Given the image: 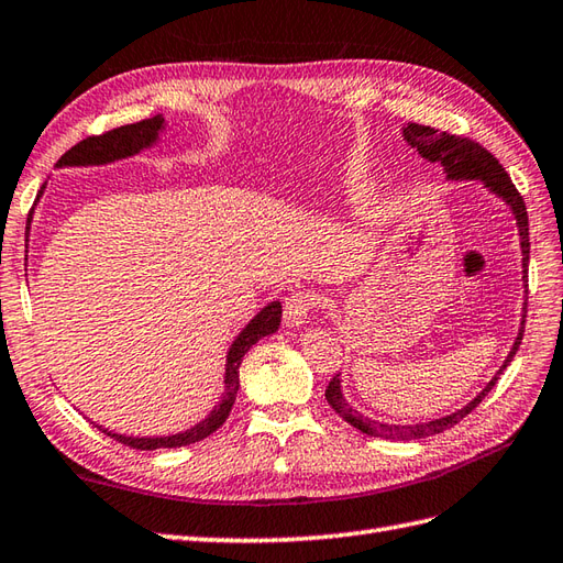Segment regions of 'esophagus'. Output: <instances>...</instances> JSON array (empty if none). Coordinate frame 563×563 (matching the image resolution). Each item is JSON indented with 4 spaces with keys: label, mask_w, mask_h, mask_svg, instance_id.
I'll use <instances>...</instances> for the list:
<instances>
[{
    "label": "esophagus",
    "mask_w": 563,
    "mask_h": 563,
    "mask_svg": "<svg viewBox=\"0 0 563 563\" xmlns=\"http://www.w3.org/2000/svg\"><path fill=\"white\" fill-rule=\"evenodd\" d=\"M316 303V296L308 291H298L286 298L284 303V324L286 328H301L303 322H308L310 308Z\"/></svg>",
    "instance_id": "34e87169"
}]
</instances>
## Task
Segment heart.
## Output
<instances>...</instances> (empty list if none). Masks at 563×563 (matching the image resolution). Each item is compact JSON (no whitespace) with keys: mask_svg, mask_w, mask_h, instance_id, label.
<instances>
[{"mask_svg":"<svg viewBox=\"0 0 563 563\" xmlns=\"http://www.w3.org/2000/svg\"><path fill=\"white\" fill-rule=\"evenodd\" d=\"M364 197H366V192L361 190V187H352V190H349V202L358 205V202H364Z\"/></svg>","mask_w":563,"mask_h":563,"instance_id":"b5f03b06","label":"heart"}]
</instances>
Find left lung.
<instances>
[{"instance_id": "left-lung-1", "label": "left lung", "mask_w": 563, "mask_h": 563, "mask_svg": "<svg viewBox=\"0 0 563 563\" xmlns=\"http://www.w3.org/2000/svg\"><path fill=\"white\" fill-rule=\"evenodd\" d=\"M402 136L411 148H417L421 158L431 161V164H441L448 180H479L494 197L504 199L506 207L510 209V214H514V219H516V227H518L520 253H522V286H526V294H528V262H530L528 209H526V202H522L520 192L516 190V185L510 183L504 166L498 164V161L489 152H486L484 146L467 140V136H455V134H448V132H439L433 128H427V124L409 122L407 128H402ZM526 308H528V303H526ZM522 330H526V316H522V320H520L518 336H516L514 346H510V352L501 364V368L494 373V378L484 385V390L477 397H474L472 402L455 409L453 415L431 419L427 423H423V421L421 423H407V427H395V423H378V421H373L364 415H358V411L346 402V397L342 393L340 373H336V376L330 380L328 390H324V399H328V405L346 423H352V427L358 429L361 433L376 435V439L417 441V439H427V435H433V433H443L445 429L455 427V423L462 417H467L470 411L477 407L486 395H489V390L496 385L498 376H501L504 368L510 364V361H514L518 346H520V340H522Z\"/></svg>"}]
</instances>
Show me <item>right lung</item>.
I'll return each mask as SVG.
<instances>
[{
  "label": "right lung",
  "mask_w": 563,
  "mask_h": 563,
  "mask_svg": "<svg viewBox=\"0 0 563 563\" xmlns=\"http://www.w3.org/2000/svg\"><path fill=\"white\" fill-rule=\"evenodd\" d=\"M164 130H166V118L154 115V118L142 120V122L124 124V128L110 130L106 134L89 136V140H84L77 146H71L69 152L57 161V168L115 164V161L136 156V154L146 152V148L156 146L161 142V134H164ZM43 190H45V185L41 187V195H43ZM41 195H37V199H41ZM37 199H35V202H37ZM31 214H33V211H31ZM279 322H282V303L272 301L245 324L239 336H235L233 344L229 346V354H227V371H223L221 399L202 421L195 423V427L178 431V433H170V435H124V433H115V431H108L103 427H98V423H96V427L101 429L103 433H108L110 439H115V441L130 445V448H136V451H156V448H180V445L205 441L207 435L214 433L231 415L235 395H239V368H241L243 356L247 354V349L253 346L255 342H260L262 336L277 332Z\"/></svg>",
  "instance_id": "add662e5"
}]
</instances>
